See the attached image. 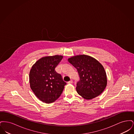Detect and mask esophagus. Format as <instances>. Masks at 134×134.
<instances>
[{
    "label": "esophagus",
    "mask_w": 134,
    "mask_h": 134,
    "mask_svg": "<svg viewBox=\"0 0 134 134\" xmlns=\"http://www.w3.org/2000/svg\"><path fill=\"white\" fill-rule=\"evenodd\" d=\"M68 83H69V84H72V83H73V81L72 80H71L69 81L68 82Z\"/></svg>",
    "instance_id": "obj_1"
}]
</instances>
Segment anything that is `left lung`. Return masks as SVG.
<instances>
[{
	"instance_id": "obj_1",
	"label": "left lung",
	"mask_w": 134,
	"mask_h": 134,
	"mask_svg": "<svg viewBox=\"0 0 134 134\" xmlns=\"http://www.w3.org/2000/svg\"><path fill=\"white\" fill-rule=\"evenodd\" d=\"M68 62L76 69L80 77L76 91L85 99L99 96L107 85V77L102 64L95 58L86 55L74 56Z\"/></svg>"
}]
</instances>
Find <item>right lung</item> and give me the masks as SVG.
Wrapping results in <instances>:
<instances>
[{
    "label": "right lung",
    "instance_id": "add662e5",
    "mask_svg": "<svg viewBox=\"0 0 134 134\" xmlns=\"http://www.w3.org/2000/svg\"><path fill=\"white\" fill-rule=\"evenodd\" d=\"M63 56L40 58L32 65L29 74L31 88L42 102L51 103L61 95L66 83L55 70Z\"/></svg>",
    "mask_w": 134,
    "mask_h": 134
}]
</instances>
